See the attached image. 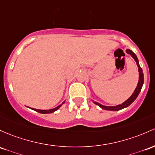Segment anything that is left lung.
<instances>
[{
    "mask_svg": "<svg viewBox=\"0 0 155 155\" xmlns=\"http://www.w3.org/2000/svg\"><path fill=\"white\" fill-rule=\"evenodd\" d=\"M126 51H127V54H130V55L132 56V57H133V59H135L136 63H137V67H138L139 81H138V83H137V87L135 88V91H134V93H132V96H131L130 98H129L127 100V101H124V102L123 104H121L117 105V106H114V107L104 106V105H101V104H99V103H98V102H95V101H94V103L96 104V105L99 106L100 107L102 108L103 110H110V111H118V110H121V109L130 106L131 104L133 102V101L136 99V98H137V97L138 96L139 93H140V92L141 91V88H142V87H143V80H144V79H143V70L140 68V64H139V62H138V59H137V56L135 55V53L132 52V51L130 50V49H127V50Z\"/></svg>",
    "mask_w": 155,
    "mask_h": 155,
    "instance_id": "left-lung-1",
    "label": "left lung"
}]
</instances>
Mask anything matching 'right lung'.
I'll return each instance as SVG.
<instances>
[{
	"instance_id": "obj_1",
	"label": "right lung",
	"mask_w": 155,
	"mask_h": 155,
	"mask_svg": "<svg viewBox=\"0 0 155 155\" xmlns=\"http://www.w3.org/2000/svg\"><path fill=\"white\" fill-rule=\"evenodd\" d=\"M64 103V101L63 103L62 104H60V105H59L58 107H55V108H54V109H51V110H37V109H33L34 110H35V111H36V112H38V113H42V114H47V113H54V112H55L56 110H58V109L61 106H62V104H63Z\"/></svg>"
}]
</instances>
